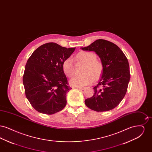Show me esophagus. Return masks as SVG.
Segmentation results:
<instances>
[{"instance_id": "esophagus-1", "label": "esophagus", "mask_w": 152, "mask_h": 152, "mask_svg": "<svg viewBox=\"0 0 152 152\" xmlns=\"http://www.w3.org/2000/svg\"><path fill=\"white\" fill-rule=\"evenodd\" d=\"M76 88L77 89H81V90H83L85 89V87H76Z\"/></svg>"}]
</instances>
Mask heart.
Listing matches in <instances>:
<instances>
[{
	"mask_svg": "<svg viewBox=\"0 0 152 152\" xmlns=\"http://www.w3.org/2000/svg\"><path fill=\"white\" fill-rule=\"evenodd\" d=\"M80 62L84 63L81 73L83 75L72 78L69 83L74 87L86 86L91 84L94 79H99L103 72V64L101 61L96 58V55L93 52L82 51L75 56ZM62 69L65 75L69 77L74 74L72 60L70 58H65L62 63Z\"/></svg>",
	"mask_w": 152,
	"mask_h": 152,
	"instance_id": "heart-1",
	"label": "heart"
}]
</instances>
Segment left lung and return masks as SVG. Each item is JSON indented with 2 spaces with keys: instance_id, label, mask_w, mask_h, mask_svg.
<instances>
[{
  "instance_id": "8db88e82",
  "label": "left lung",
  "mask_w": 152,
  "mask_h": 152,
  "mask_svg": "<svg viewBox=\"0 0 152 152\" xmlns=\"http://www.w3.org/2000/svg\"><path fill=\"white\" fill-rule=\"evenodd\" d=\"M83 51H94L103 64V72L98 84L94 88V94L85 100L89 108L96 112H105L116 107L126 93L130 80L128 59L120 48L103 39L94 41Z\"/></svg>"
}]
</instances>
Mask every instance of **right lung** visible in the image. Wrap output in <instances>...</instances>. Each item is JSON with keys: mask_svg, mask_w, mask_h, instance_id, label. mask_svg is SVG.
Here are the masks:
<instances>
[{"mask_svg": "<svg viewBox=\"0 0 152 152\" xmlns=\"http://www.w3.org/2000/svg\"><path fill=\"white\" fill-rule=\"evenodd\" d=\"M75 48L48 43L37 48L28 58L23 83L27 99L37 112L53 115L65 107L66 94L72 88L68 86L62 63Z\"/></svg>", "mask_w": 152, "mask_h": 152, "instance_id": "1", "label": "right lung"}]
</instances>
